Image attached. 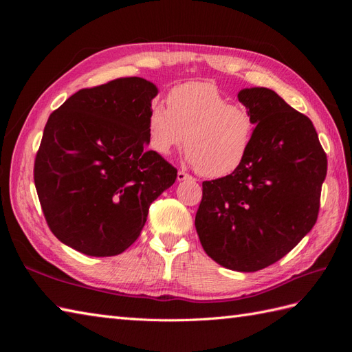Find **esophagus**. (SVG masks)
<instances>
[{
    "label": "esophagus",
    "mask_w": 352,
    "mask_h": 352,
    "mask_svg": "<svg viewBox=\"0 0 352 352\" xmlns=\"http://www.w3.org/2000/svg\"><path fill=\"white\" fill-rule=\"evenodd\" d=\"M177 180L179 182H182V180H194V177L185 172H177Z\"/></svg>",
    "instance_id": "1"
}]
</instances>
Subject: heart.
Here are the masks:
<instances>
[{"instance_id":"obj_1","label":"heart","mask_w":352,"mask_h":352,"mask_svg":"<svg viewBox=\"0 0 352 352\" xmlns=\"http://www.w3.org/2000/svg\"><path fill=\"white\" fill-rule=\"evenodd\" d=\"M167 102H153L148 113L146 140L154 153L168 155L185 145L189 162L207 177H225L245 163L257 132L247 105L229 102L208 82L177 85Z\"/></svg>"}]
</instances>
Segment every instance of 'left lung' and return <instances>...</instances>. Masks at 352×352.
<instances>
[{"mask_svg":"<svg viewBox=\"0 0 352 352\" xmlns=\"http://www.w3.org/2000/svg\"><path fill=\"white\" fill-rule=\"evenodd\" d=\"M257 132L235 173L202 182L195 216L201 245L216 263L257 272L279 261L316 225L326 153L311 120L267 88H245Z\"/></svg>","mask_w":352,"mask_h":352,"instance_id":"obj_1","label":"left lung"}]
</instances>
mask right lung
<instances>
[{
  "label": "right lung",
  "instance_id": "add662e5",
  "mask_svg": "<svg viewBox=\"0 0 352 352\" xmlns=\"http://www.w3.org/2000/svg\"><path fill=\"white\" fill-rule=\"evenodd\" d=\"M158 92L120 78L73 94L52 111L34 179L48 228L92 257L122 254L141 235L148 210L177 170L146 151V119Z\"/></svg>",
  "mask_w": 352,
  "mask_h": 352
}]
</instances>
